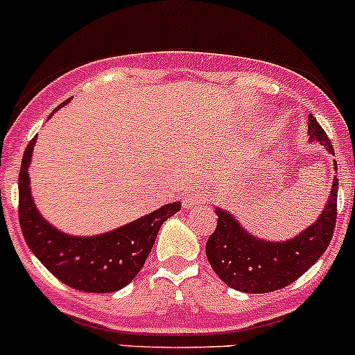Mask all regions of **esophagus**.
I'll return each instance as SVG.
<instances>
[{
  "label": "esophagus",
  "instance_id": "1",
  "mask_svg": "<svg viewBox=\"0 0 355 355\" xmlns=\"http://www.w3.org/2000/svg\"><path fill=\"white\" fill-rule=\"evenodd\" d=\"M204 202V194H198V192H194V194H187L184 199V207L185 209H198L200 207V204Z\"/></svg>",
  "mask_w": 355,
  "mask_h": 355
}]
</instances>
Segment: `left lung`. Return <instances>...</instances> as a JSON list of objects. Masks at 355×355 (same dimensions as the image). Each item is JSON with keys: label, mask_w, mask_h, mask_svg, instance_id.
<instances>
[{"label": "left lung", "mask_w": 355, "mask_h": 355, "mask_svg": "<svg viewBox=\"0 0 355 355\" xmlns=\"http://www.w3.org/2000/svg\"><path fill=\"white\" fill-rule=\"evenodd\" d=\"M309 142H320L330 155L333 146L318 123L307 118ZM336 170V161L333 163ZM338 178L333 177L330 194L323 211L313 225L287 241H268L256 237L223 207L214 206L216 230L206 244V256L214 273L230 288L247 293H266L280 290L302 277L327 250L336 221Z\"/></svg>", "instance_id": "8db88e82"}]
</instances>
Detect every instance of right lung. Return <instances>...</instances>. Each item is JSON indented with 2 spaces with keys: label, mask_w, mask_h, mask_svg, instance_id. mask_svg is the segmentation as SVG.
I'll return each mask as SVG.
<instances>
[{
  "label": "right lung",
  "mask_w": 355,
  "mask_h": 355,
  "mask_svg": "<svg viewBox=\"0 0 355 355\" xmlns=\"http://www.w3.org/2000/svg\"><path fill=\"white\" fill-rule=\"evenodd\" d=\"M35 141L37 135L25 149L19 175V220L28 249L49 273L71 288L108 293L127 287L144 266L161 225L180 211L182 204L178 200L168 202L105 234L87 237L65 234L39 213L32 198L28 166Z\"/></svg>",
  "instance_id": "right-lung-1"
}]
</instances>
